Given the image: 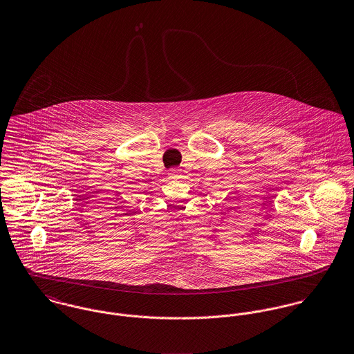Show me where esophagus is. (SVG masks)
Segmentation results:
<instances>
[{
	"label": "esophagus",
	"mask_w": 354,
	"mask_h": 354,
	"mask_svg": "<svg viewBox=\"0 0 354 354\" xmlns=\"http://www.w3.org/2000/svg\"><path fill=\"white\" fill-rule=\"evenodd\" d=\"M169 178H171V179H179V178H180V171H179L178 168H172V169L169 171Z\"/></svg>",
	"instance_id": "esophagus-1"
}]
</instances>
